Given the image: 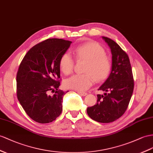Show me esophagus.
<instances>
[{
	"mask_svg": "<svg viewBox=\"0 0 153 153\" xmlns=\"http://www.w3.org/2000/svg\"><path fill=\"white\" fill-rule=\"evenodd\" d=\"M77 93L79 94H80L81 96H85L87 95V93L86 92H77Z\"/></svg>",
	"mask_w": 153,
	"mask_h": 153,
	"instance_id": "1",
	"label": "esophagus"
}]
</instances>
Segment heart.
<instances>
[{"instance_id": "b5f03b06", "label": "heart", "mask_w": 153, "mask_h": 153, "mask_svg": "<svg viewBox=\"0 0 153 153\" xmlns=\"http://www.w3.org/2000/svg\"><path fill=\"white\" fill-rule=\"evenodd\" d=\"M77 58L86 59L85 74H76L65 82L66 88L84 91L88 89L97 80L106 78L111 68L110 59L105 54V50L98 43L88 42L77 46L74 49ZM61 71L65 74H70L74 68V59L69 52L62 55L59 61Z\"/></svg>"}]
</instances>
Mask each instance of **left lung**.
Returning a JSON list of instances; mask_svg holds the SVG:
<instances>
[{
  "label": "left lung",
  "instance_id": "1",
  "mask_svg": "<svg viewBox=\"0 0 153 153\" xmlns=\"http://www.w3.org/2000/svg\"><path fill=\"white\" fill-rule=\"evenodd\" d=\"M112 53L111 71L99 89L103 94H97V103L87 108V114L100 123H111L122 116L131 100L134 81L128 55L117 43L102 37Z\"/></svg>",
  "mask_w": 153,
  "mask_h": 153
}]
</instances>
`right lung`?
<instances>
[{"instance_id": "right-lung-1", "label": "right lung", "mask_w": 153, "mask_h": 153, "mask_svg": "<svg viewBox=\"0 0 153 153\" xmlns=\"http://www.w3.org/2000/svg\"><path fill=\"white\" fill-rule=\"evenodd\" d=\"M72 41L48 39L31 48L17 74L18 100L31 118L40 123L54 121L61 114L62 97L68 91L60 86L59 61ZM54 94L50 95V93Z\"/></svg>"}]
</instances>
